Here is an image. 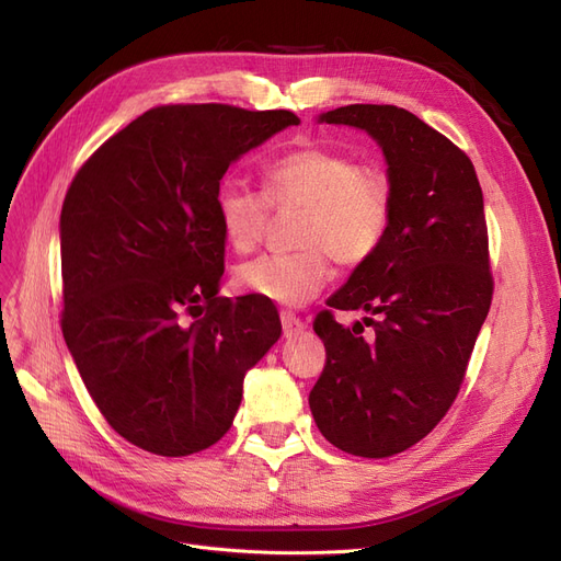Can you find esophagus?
<instances>
[{"label":"esophagus","mask_w":561,"mask_h":561,"mask_svg":"<svg viewBox=\"0 0 561 561\" xmlns=\"http://www.w3.org/2000/svg\"><path fill=\"white\" fill-rule=\"evenodd\" d=\"M280 322H283V336H287V339H293L307 330V325H304V322L293 311H283Z\"/></svg>","instance_id":"1"}]
</instances>
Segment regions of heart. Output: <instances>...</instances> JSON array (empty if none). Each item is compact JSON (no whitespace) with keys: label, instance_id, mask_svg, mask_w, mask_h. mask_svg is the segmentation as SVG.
I'll return each mask as SVG.
<instances>
[{"label":"heart","instance_id":"1","mask_svg":"<svg viewBox=\"0 0 561 561\" xmlns=\"http://www.w3.org/2000/svg\"><path fill=\"white\" fill-rule=\"evenodd\" d=\"M264 192L222 182L215 208L225 239L250 252L264 239L271 204L301 210L297 252L262 254L236 268V290L280 307H304L330 283L334 257L360 266L375 257L393 219V182L379 165L355 163L339 149L307 145L264 168Z\"/></svg>","mask_w":561,"mask_h":561}]
</instances>
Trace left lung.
Instances as JSON below:
<instances>
[{
    "mask_svg": "<svg viewBox=\"0 0 561 561\" xmlns=\"http://www.w3.org/2000/svg\"><path fill=\"white\" fill-rule=\"evenodd\" d=\"M318 124L365 130L393 182V219L381 248L328 299L365 311L339 325L320 311L313 330L328 351L309 404L328 443L383 458L416 445L447 414L491 307L482 186L470 159L443 133L396 105H346Z\"/></svg>",
    "mask_w": 561,
    "mask_h": 561,
    "instance_id": "8db88e82",
    "label": "left lung"
}]
</instances>
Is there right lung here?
<instances>
[{
    "label": "right lung",
    "instance_id": "1",
    "mask_svg": "<svg viewBox=\"0 0 561 561\" xmlns=\"http://www.w3.org/2000/svg\"><path fill=\"white\" fill-rule=\"evenodd\" d=\"M287 110L165 105L81 165L60 213L62 336L100 414L159 456L208 449L231 428L243 379L278 342L252 295L217 297L227 168L297 126Z\"/></svg>",
    "mask_w": 561,
    "mask_h": 561
}]
</instances>
